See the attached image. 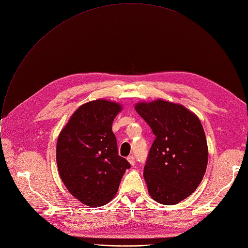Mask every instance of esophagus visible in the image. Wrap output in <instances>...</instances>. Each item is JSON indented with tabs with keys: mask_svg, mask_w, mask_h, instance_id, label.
<instances>
[{
	"mask_svg": "<svg viewBox=\"0 0 248 248\" xmlns=\"http://www.w3.org/2000/svg\"><path fill=\"white\" fill-rule=\"evenodd\" d=\"M127 161H128V163H129L131 166H134V165H135V159H134L133 156H128V157H127Z\"/></svg>",
	"mask_w": 248,
	"mask_h": 248,
	"instance_id": "34e87169",
	"label": "esophagus"
}]
</instances>
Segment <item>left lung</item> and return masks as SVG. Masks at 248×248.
Segmentation results:
<instances>
[{
	"label": "left lung",
	"instance_id": "obj_1",
	"mask_svg": "<svg viewBox=\"0 0 248 248\" xmlns=\"http://www.w3.org/2000/svg\"><path fill=\"white\" fill-rule=\"evenodd\" d=\"M134 109L156 136L143 172L148 192L158 203L178 204L195 191L206 171L201 122L185 106L163 99L139 102Z\"/></svg>",
	"mask_w": 248,
	"mask_h": 248
}]
</instances>
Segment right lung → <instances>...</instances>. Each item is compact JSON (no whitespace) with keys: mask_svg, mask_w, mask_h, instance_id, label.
I'll return each mask as SVG.
<instances>
[{"mask_svg":"<svg viewBox=\"0 0 248 248\" xmlns=\"http://www.w3.org/2000/svg\"><path fill=\"white\" fill-rule=\"evenodd\" d=\"M123 106L97 99L81 105L59 134L60 178L75 198L89 207L109 203L129 163L118 154L112 124Z\"/></svg>","mask_w":248,"mask_h":248,"instance_id":"obj_1","label":"right lung"}]
</instances>
